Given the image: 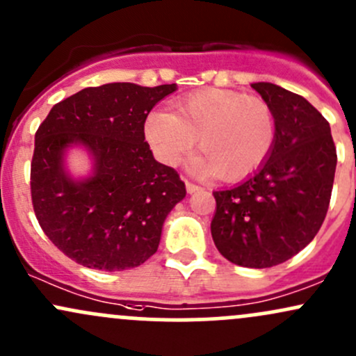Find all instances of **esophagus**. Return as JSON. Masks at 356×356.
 Returning <instances> with one entry per match:
<instances>
[{
    "label": "esophagus",
    "instance_id": "esophagus-1",
    "mask_svg": "<svg viewBox=\"0 0 356 356\" xmlns=\"http://www.w3.org/2000/svg\"><path fill=\"white\" fill-rule=\"evenodd\" d=\"M186 189L189 194H194V193H197V191H201V186L194 184V182H191V181H186Z\"/></svg>",
    "mask_w": 356,
    "mask_h": 356
}]
</instances>
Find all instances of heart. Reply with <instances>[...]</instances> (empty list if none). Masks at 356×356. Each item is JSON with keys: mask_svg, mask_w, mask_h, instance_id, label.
Listing matches in <instances>:
<instances>
[{"mask_svg": "<svg viewBox=\"0 0 356 356\" xmlns=\"http://www.w3.org/2000/svg\"><path fill=\"white\" fill-rule=\"evenodd\" d=\"M172 109L150 113L145 121L148 143L167 165H177L199 136L206 155L196 162L197 169L240 179L259 169L275 142L273 113L259 96L202 89L177 99Z\"/></svg>", "mask_w": 356, "mask_h": 356, "instance_id": "heart-1", "label": "heart"}]
</instances>
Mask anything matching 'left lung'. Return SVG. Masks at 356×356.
<instances>
[{
	"label": "left lung",
	"mask_w": 356,
	"mask_h": 356,
	"mask_svg": "<svg viewBox=\"0 0 356 356\" xmlns=\"http://www.w3.org/2000/svg\"><path fill=\"white\" fill-rule=\"evenodd\" d=\"M275 120L270 157L247 181L214 191V245L232 264L267 268L318 235L333 189L337 147L326 118L309 101L270 83L252 84Z\"/></svg>",
	"instance_id": "8db88e82"
}]
</instances>
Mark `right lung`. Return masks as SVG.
<instances>
[{"mask_svg": "<svg viewBox=\"0 0 356 356\" xmlns=\"http://www.w3.org/2000/svg\"><path fill=\"white\" fill-rule=\"evenodd\" d=\"M175 84L111 83L86 88L50 109L35 134L30 193L38 225L69 259L96 270L138 267L159 248L162 225L186 196L177 170L159 163L145 142L150 109ZM83 143L95 175L72 181L63 150Z\"/></svg>", "mask_w": 356, "mask_h": 356, "instance_id": "1", "label": "right lung"}]
</instances>
